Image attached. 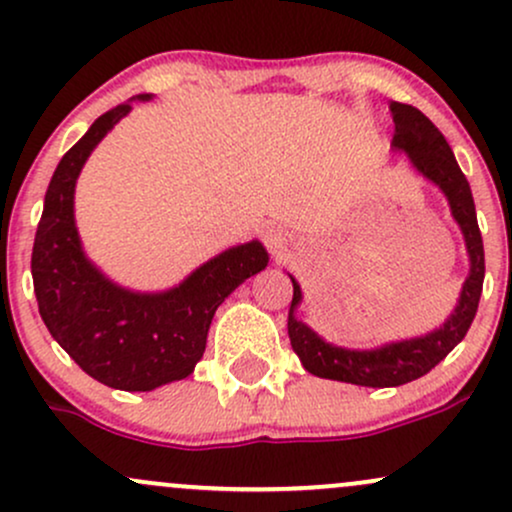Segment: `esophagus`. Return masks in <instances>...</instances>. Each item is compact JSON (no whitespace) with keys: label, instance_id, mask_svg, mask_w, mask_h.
I'll use <instances>...</instances> for the list:
<instances>
[{"label":"esophagus","instance_id":"obj_1","mask_svg":"<svg viewBox=\"0 0 512 512\" xmlns=\"http://www.w3.org/2000/svg\"><path fill=\"white\" fill-rule=\"evenodd\" d=\"M264 243H267L269 250H281L286 245V233L279 226H269L264 231Z\"/></svg>","mask_w":512,"mask_h":512}]
</instances>
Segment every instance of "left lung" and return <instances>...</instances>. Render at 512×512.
<instances>
[{
    "label": "left lung",
    "instance_id": "1",
    "mask_svg": "<svg viewBox=\"0 0 512 512\" xmlns=\"http://www.w3.org/2000/svg\"><path fill=\"white\" fill-rule=\"evenodd\" d=\"M390 113L392 122H395L392 146L407 151L414 168L445 192L452 216L464 233L472 267H469V276L462 286L455 313L448 317V322L440 330L373 351L342 349V346L322 342L308 325L296 320L293 310L301 303V286L291 276L293 298L289 308V339L293 351L301 358L303 368L317 378L342 380V383L366 387H397L411 383V380L421 378L428 370L436 368L467 334L474 315H477L481 286H484V240H481L477 211H474L472 190H469V182L457 166L455 156H452L450 144L445 142L438 127L414 105L392 101Z\"/></svg>",
    "mask_w": 512,
    "mask_h": 512
}]
</instances>
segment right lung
Here are the masks:
<instances>
[{
  "mask_svg": "<svg viewBox=\"0 0 512 512\" xmlns=\"http://www.w3.org/2000/svg\"><path fill=\"white\" fill-rule=\"evenodd\" d=\"M129 110L132 103H120L103 113L62 156L45 192L31 272L45 327L79 368L115 390L149 392L195 370L216 308L262 272L269 257L252 240L221 252L166 293L120 289L86 260L74 226L76 178L88 154Z\"/></svg>",
  "mask_w": 512,
  "mask_h": 512,
  "instance_id": "add662e5",
  "label": "right lung"
}]
</instances>
